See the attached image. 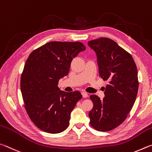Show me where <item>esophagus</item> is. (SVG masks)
<instances>
[{
    "label": "esophagus",
    "mask_w": 152,
    "mask_h": 152,
    "mask_svg": "<svg viewBox=\"0 0 152 152\" xmlns=\"http://www.w3.org/2000/svg\"><path fill=\"white\" fill-rule=\"evenodd\" d=\"M81 94H82V95H83V97H84V98H86V97H88V94H87V92L83 91V92L81 93Z\"/></svg>",
    "instance_id": "34e87169"
}]
</instances>
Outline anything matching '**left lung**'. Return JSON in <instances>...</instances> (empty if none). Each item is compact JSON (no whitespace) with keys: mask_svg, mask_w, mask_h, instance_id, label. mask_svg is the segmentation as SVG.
<instances>
[{"mask_svg":"<svg viewBox=\"0 0 152 152\" xmlns=\"http://www.w3.org/2000/svg\"><path fill=\"white\" fill-rule=\"evenodd\" d=\"M87 44L96 53L99 76L109 81L102 100L90 95L94 103L90 125L97 131H111L123 123L134 106L139 86L137 66L132 55L113 40L102 37Z\"/></svg>","mask_w":152,"mask_h":152,"instance_id":"left-lung-1","label":"left lung"}]
</instances>
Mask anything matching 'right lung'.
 <instances>
[{
    "instance_id": "obj_1",
    "label": "right lung",
    "mask_w": 152,
    "mask_h": 152,
    "mask_svg": "<svg viewBox=\"0 0 152 152\" xmlns=\"http://www.w3.org/2000/svg\"><path fill=\"white\" fill-rule=\"evenodd\" d=\"M86 47L80 42L53 41L29 55L20 78L25 107L33 124L45 132L58 134L69 124L70 115L82 95L65 92L58 80L67 75L71 63Z\"/></svg>"
}]
</instances>
